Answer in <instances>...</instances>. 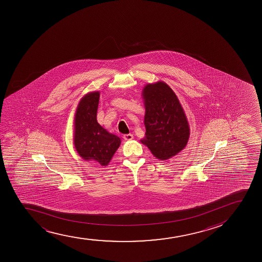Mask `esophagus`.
Masks as SVG:
<instances>
[{"label": "esophagus", "mask_w": 262, "mask_h": 262, "mask_svg": "<svg viewBox=\"0 0 262 262\" xmlns=\"http://www.w3.org/2000/svg\"><path fill=\"white\" fill-rule=\"evenodd\" d=\"M134 138V136L131 134H127V135H124L123 139L125 141H131Z\"/></svg>", "instance_id": "esophagus-1"}]
</instances>
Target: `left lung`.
<instances>
[{"instance_id":"obj_1","label":"left lung","mask_w":262,"mask_h":262,"mask_svg":"<svg viewBox=\"0 0 262 262\" xmlns=\"http://www.w3.org/2000/svg\"><path fill=\"white\" fill-rule=\"evenodd\" d=\"M144 138L141 142L161 161L178 155L186 147L190 126L174 91L165 82L145 84Z\"/></svg>"}]
</instances>
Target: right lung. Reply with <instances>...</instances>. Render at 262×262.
I'll use <instances>...</instances> for the list:
<instances>
[{
    "mask_svg": "<svg viewBox=\"0 0 262 262\" xmlns=\"http://www.w3.org/2000/svg\"><path fill=\"white\" fill-rule=\"evenodd\" d=\"M99 92H90L82 97L74 117V147L84 161L108 165L120 147V137L109 133L97 120Z\"/></svg>",
    "mask_w": 262,
    "mask_h": 262,
    "instance_id": "obj_1",
    "label": "right lung"
}]
</instances>
